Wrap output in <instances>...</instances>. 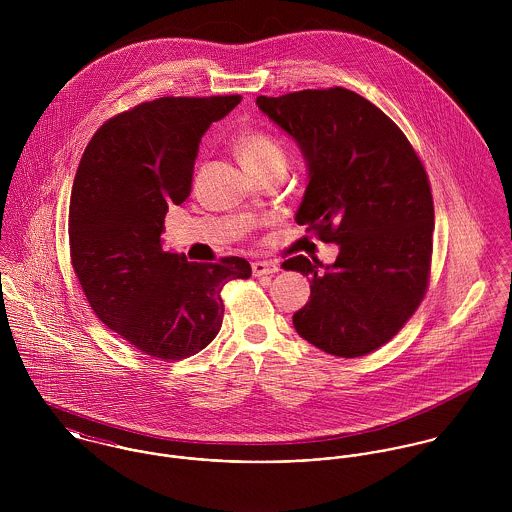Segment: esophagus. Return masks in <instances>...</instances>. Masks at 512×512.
Wrapping results in <instances>:
<instances>
[{
    "mask_svg": "<svg viewBox=\"0 0 512 512\" xmlns=\"http://www.w3.org/2000/svg\"><path fill=\"white\" fill-rule=\"evenodd\" d=\"M280 268L276 262L272 260H260V262H252V274L254 276H268V274H276Z\"/></svg>",
    "mask_w": 512,
    "mask_h": 512,
    "instance_id": "esophagus-1",
    "label": "esophagus"
}]
</instances>
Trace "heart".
Masks as SVG:
<instances>
[{
  "label": "heart",
  "instance_id": "b5f03b06",
  "mask_svg": "<svg viewBox=\"0 0 512 512\" xmlns=\"http://www.w3.org/2000/svg\"><path fill=\"white\" fill-rule=\"evenodd\" d=\"M234 149L248 171H258L272 163H284L286 151L278 138L264 130H244L236 136Z\"/></svg>",
  "mask_w": 512,
  "mask_h": 512
}]
</instances>
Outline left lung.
<instances>
[{"mask_svg": "<svg viewBox=\"0 0 512 512\" xmlns=\"http://www.w3.org/2000/svg\"><path fill=\"white\" fill-rule=\"evenodd\" d=\"M260 110L299 144L309 183L295 213L335 264L293 256L286 270L311 278L295 331L317 349L357 359L386 345L416 313L430 284L434 199L404 132L343 86L258 96Z\"/></svg>", "mask_w": 512, "mask_h": 512, "instance_id": "obj_1", "label": "left lung"}]
</instances>
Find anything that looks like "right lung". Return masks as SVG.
<instances>
[{"instance_id": "right-lung-1", "label": "right lung", "mask_w": 512, "mask_h": 512, "mask_svg": "<svg viewBox=\"0 0 512 512\" xmlns=\"http://www.w3.org/2000/svg\"><path fill=\"white\" fill-rule=\"evenodd\" d=\"M240 94L163 96L104 122L82 153L69 207L71 264L96 317L144 355L181 361L219 335L244 258L189 262L161 248L169 207L191 193L203 134Z\"/></svg>"}]
</instances>
